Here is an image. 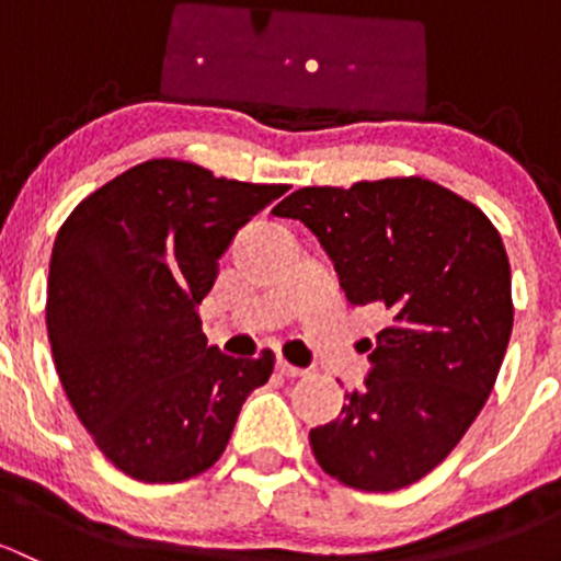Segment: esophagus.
Masks as SVG:
<instances>
[{"label":"esophagus","mask_w":561,"mask_h":561,"mask_svg":"<svg viewBox=\"0 0 561 561\" xmlns=\"http://www.w3.org/2000/svg\"><path fill=\"white\" fill-rule=\"evenodd\" d=\"M276 371H279L282 377L304 375V369H298V366H290V364H287V360H282V358H276Z\"/></svg>","instance_id":"1"}]
</instances>
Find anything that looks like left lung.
Listing matches in <instances>:
<instances>
[{
    "instance_id": "obj_1",
    "label": "left lung",
    "mask_w": 561,
    "mask_h": 561,
    "mask_svg": "<svg viewBox=\"0 0 561 561\" xmlns=\"http://www.w3.org/2000/svg\"><path fill=\"white\" fill-rule=\"evenodd\" d=\"M333 263L353 307L388 309L371 371L309 432L331 478L396 491L432 472L483 410L513 331L511 263L478 206L426 179L304 186L274 208Z\"/></svg>"
}]
</instances>
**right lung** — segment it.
<instances>
[{
    "label": "right lung",
    "mask_w": 561,
    "mask_h": 561,
    "mask_svg": "<svg viewBox=\"0 0 561 561\" xmlns=\"http://www.w3.org/2000/svg\"><path fill=\"white\" fill-rule=\"evenodd\" d=\"M285 184L149 160L78 203L54 241L48 339L72 410L113 467L144 483L206 472L274 355L206 347L203 298L233 236Z\"/></svg>",
    "instance_id": "obj_1"
}]
</instances>
